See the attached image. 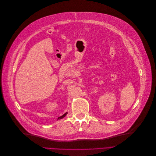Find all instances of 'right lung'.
Masks as SVG:
<instances>
[{
    "instance_id": "right-lung-1",
    "label": "right lung",
    "mask_w": 156,
    "mask_h": 156,
    "mask_svg": "<svg viewBox=\"0 0 156 156\" xmlns=\"http://www.w3.org/2000/svg\"><path fill=\"white\" fill-rule=\"evenodd\" d=\"M68 114V112H66V113H65L63 115H61V116H60V117H59L58 118V119H63V117H65L66 115V114Z\"/></svg>"
}]
</instances>
